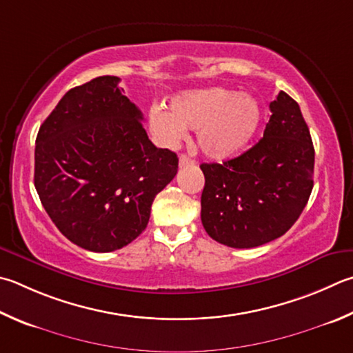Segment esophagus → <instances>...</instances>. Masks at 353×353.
Masks as SVG:
<instances>
[{"label": "esophagus", "instance_id": "esophagus-1", "mask_svg": "<svg viewBox=\"0 0 353 353\" xmlns=\"http://www.w3.org/2000/svg\"><path fill=\"white\" fill-rule=\"evenodd\" d=\"M191 163H194V162L187 154H181V157H179V166H181V168H183V166H188Z\"/></svg>", "mask_w": 353, "mask_h": 353}]
</instances>
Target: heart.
Segmentation results:
<instances>
[{
  "instance_id": "1",
  "label": "heart",
  "mask_w": 353,
  "mask_h": 353,
  "mask_svg": "<svg viewBox=\"0 0 353 353\" xmlns=\"http://www.w3.org/2000/svg\"><path fill=\"white\" fill-rule=\"evenodd\" d=\"M170 111L154 108L150 126L162 142L172 145L197 131V145L211 160L238 156L252 142L262 120L258 101L234 89L208 88L171 97Z\"/></svg>"
}]
</instances>
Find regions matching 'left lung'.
Segmentation results:
<instances>
[{
	"label": "left lung",
	"mask_w": 353,
	"mask_h": 353,
	"mask_svg": "<svg viewBox=\"0 0 353 353\" xmlns=\"http://www.w3.org/2000/svg\"><path fill=\"white\" fill-rule=\"evenodd\" d=\"M253 148L223 163H202L201 219L219 243L252 248L278 239L303 213L313 188V150L299 105L281 91Z\"/></svg>",
	"instance_id": "8db88e82"
}]
</instances>
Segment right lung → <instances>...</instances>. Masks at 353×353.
Wrapping results in <instances>:
<instances>
[{
    "instance_id": "right-lung-1",
    "label": "right lung",
    "mask_w": 353,
    "mask_h": 353,
    "mask_svg": "<svg viewBox=\"0 0 353 353\" xmlns=\"http://www.w3.org/2000/svg\"><path fill=\"white\" fill-rule=\"evenodd\" d=\"M119 81L103 75L69 89L35 142L34 183L44 210L61 234L95 253L143 232L179 165L176 152L148 139Z\"/></svg>"
}]
</instances>
